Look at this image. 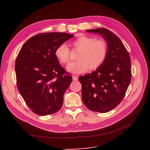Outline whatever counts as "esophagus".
I'll return each instance as SVG.
<instances>
[{
  "mask_svg": "<svg viewBox=\"0 0 150 150\" xmlns=\"http://www.w3.org/2000/svg\"><path fill=\"white\" fill-rule=\"evenodd\" d=\"M72 79L73 81H77L78 79L77 77H76V76H75V75H72Z\"/></svg>",
  "mask_w": 150,
  "mask_h": 150,
  "instance_id": "esophagus-1",
  "label": "esophagus"
}]
</instances>
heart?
<instances>
[{
    "mask_svg": "<svg viewBox=\"0 0 150 150\" xmlns=\"http://www.w3.org/2000/svg\"><path fill=\"white\" fill-rule=\"evenodd\" d=\"M73 48L79 51L77 61L69 63L67 70L75 74H81L88 69L98 68L104 62L108 53V44L103 40H96L92 37L82 36L72 42ZM57 59L62 64L69 61V50L66 44H62L55 50Z\"/></svg>",
    "mask_w": 150,
    "mask_h": 150,
    "instance_id": "b5f03b06",
    "label": "heart"
}]
</instances>
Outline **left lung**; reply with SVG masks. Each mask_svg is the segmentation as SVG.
Listing matches in <instances>:
<instances>
[{
  "label": "left lung",
  "instance_id": "obj_1",
  "mask_svg": "<svg viewBox=\"0 0 150 150\" xmlns=\"http://www.w3.org/2000/svg\"><path fill=\"white\" fill-rule=\"evenodd\" d=\"M86 31L103 37L108 44V53L103 64L95 71L79 77L82 101L89 110L106 113L117 107L125 95L131 82V60L122 41L110 30Z\"/></svg>",
  "mask_w": 150,
  "mask_h": 150
}]
</instances>
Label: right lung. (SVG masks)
<instances>
[{
    "label": "right lung",
    "instance_id": "add662e5",
    "mask_svg": "<svg viewBox=\"0 0 150 150\" xmlns=\"http://www.w3.org/2000/svg\"><path fill=\"white\" fill-rule=\"evenodd\" d=\"M73 37L59 32L38 34L28 39L18 54L15 66L17 87L35 113L53 114L62 106L72 77L60 65L55 52Z\"/></svg>",
    "mask_w": 150,
    "mask_h": 150
}]
</instances>
